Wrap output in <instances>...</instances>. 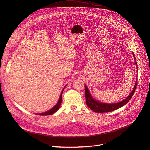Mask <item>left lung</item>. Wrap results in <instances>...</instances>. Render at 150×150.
I'll return each mask as SVG.
<instances>
[{
  "label": "left lung",
  "instance_id": "1",
  "mask_svg": "<svg viewBox=\"0 0 150 150\" xmlns=\"http://www.w3.org/2000/svg\"><path fill=\"white\" fill-rule=\"evenodd\" d=\"M133 57L135 59V57L133 54ZM135 62L136 64V67L137 69V64L135 61ZM136 81L135 83L134 86L132 90V91L131 92V93L129 94L128 96L124 100H123L122 101L118 102L117 103H112V104H108V103H102L100 102L99 101H97L96 100H95L91 96L87 86L85 85V95H86V105L88 106V107L92 110V111H93L95 112H98V113H102V112H110V111H112L114 110H115L120 107L124 106V105H125L130 100V99L132 98L133 93H134V91L136 90V88L137 86V76L136 77Z\"/></svg>",
  "mask_w": 150,
  "mask_h": 150
}]
</instances>
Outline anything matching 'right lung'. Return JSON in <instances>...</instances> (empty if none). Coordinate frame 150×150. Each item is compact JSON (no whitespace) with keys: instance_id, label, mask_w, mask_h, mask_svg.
Instances as JSON below:
<instances>
[{"instance_id":"right-lung-1","label":"right lung","mask_w":150,"mask_h":150,"mask_svg":"<svg viewBox=\"0 0 150 150\" xmlns=\"http://www.w3.org/2000/svg\"><path fill=\"white\" fill-rule=\"evenodd\" d=\"M66 86H64L61 93V95H60V97H59V100L58 102V103H57V105L54 106V107H52L51 109H50V110L45 112H43V113H40V114H36L38 115H51V114H53L54 113H55L57 111H58V110L59 108V107L61 106V102H62V93H63V91L64 90V88L66 87Z\"/></svg>"}]
</instances>
